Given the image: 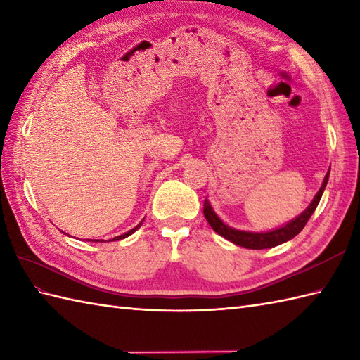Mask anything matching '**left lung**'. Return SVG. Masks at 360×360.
<instances>
[{"instance_id": "obj_1", "label": "left lung", "mask_w": 360, "mask_h": 360, "mask_svg": "<svg viewBox=\"0 0 360 360\" xmlns=\"http://www.w3.org/2000/svg\"><path fill=\"white\" fill-rule=\"evenodd\" d=\"M328 178H330V170L323 176V181L321 184L319 190L316 191V195L313 196L311 202L305 207V210L302 213H299L296 218L279 225V227L269 229V230H244V229L233 227V225H229L218 213H216V210L213 208L210 199L208 198H205V200H204V216H205L207 222L210 224V227L216 233H218V235L233 242V244L244 247V248H250V250L271 248L276 245H281V244H283V242H287L290 239H293L296 235H299V233L302 231L305 224L314 213L317 204H319L323 190H325V187H327Z\"/></svg>"}]
</instances>
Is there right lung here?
I'll use <instances>...</instances> for the list:
<instances>
[{
    "label": "right lung",
    "instance_id": "right-lung-1",
    "mask_svg": "<svg viewBox=\"0 0 360 360\" xmlns=\"http://www.w3.org/2000/svg\"><path fill=\"white\" fill-rule=\"evenodd\" d=\"M142 222H144V219H142L138 225H136V227H133V229H130L129 231H125V233H122V235H120V236H115V238H112V239H108V242H110V240H120V239H124V238H127V236H130V235H133V233H135L139 227H141V225H142ZM95 242H98V239H94ZM101 242H104V239H101Z\"/></svg>",
    "mask_w": 360,
    "mask_h": 360
}]
</instances>
